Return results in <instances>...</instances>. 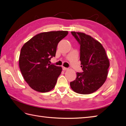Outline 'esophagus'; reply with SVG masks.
<instances>
[{
  "label": "esophagus",
  "mask_w": 126,
  "mask_h": 126,
  "mask_svg": "<svg viewBox=\"0 0 126 126\" xmlns=\"http://www.w3.org/2000/svg\"><path fill=\"white\" fill-rule=\"evenodd\" d=\"M68 69V68L65 67H63V71H66V70H67Z\"/></svg>",
  "instance_id": "obj_1"
}]
</instances>
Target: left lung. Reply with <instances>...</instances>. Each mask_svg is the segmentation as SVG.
Segmentation results:
<instances>
[{
  "label": "left lung",
  "mask_w": 126,
  "mask_h": 126,
  "mask_svg": "<svg viewBox=\"0 0 126 126\" xmlns=\"http://www.w3.org/2000/svg\"><path fill=\"white\" fill-rule=\"evenodd\" d=\"M80 45V60L83 72H77L76 80L70 83L73 90L79 94L97 91L106 81L109 61L101 43L83 32H72Z\"/></svg>",
  "instance_id": "8db88e82"
}]
</instances>
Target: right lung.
<instances>
[{"label":"right lung","mask_w":126,"mask_h":126,"mask_svg":"<svg viewBox=\"0 0 126 126\" xmlns=\"http://www.w3.org/2000/svg\"><path fill=\"white\" fill-rule=\"evenodd\" d=\"M67 31L41 32L34 36L20 50L19 66L24 80L34 90L47 92L54 88L62 71L60 66L50 64L55 56L58 43Z\"/></svg>","instance_id":"1"}]
</instances>
